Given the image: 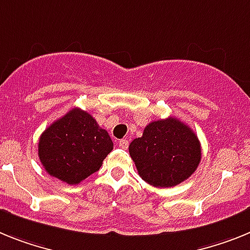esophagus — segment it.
Wrapping results in <instances>:
<instances>
[{
    "label": "esophagus",
    "mask_w": 250,
    "mask_h": 250,
    "mask_svg": "<svg viewBox=\"0 0 250 250\" xmlns=\"http://www.w3.org/2000/svg\"><path fill=\"white\" fill-rule=\"evenodd\" d=\"M118 145H119V147H121V148H123V149L128 148V141L127 140H121L118 142Z\"/></svg>",
    "instance_id": "1"
}]
</instances>
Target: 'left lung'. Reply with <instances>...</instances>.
I'll use <instances>...</instances> for the list:
<instances>
[{"instance_id": "8db88e82", "label": "left lung", "mask_w": 250, "mask_h": 250, "mask_svg": "<svg viewBox=\"0 0 250 250\" xmlns=\"http://www.w3.org/2000/svg\"><path fill=\"white\" fill-rule=\"evenodd\" d=\"M142 180L155 188H172L188 180L201 160L200 141L188 125L170 117L151 122L129 145Z\"/></svg>"}]
</instances>
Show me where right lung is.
I'll list each match as a JSON object with an SVG mask.
<instances>
[{
  "instance_id": "obj_1",
  "label": "right lung",
  "mask_w": 250,
  "mask_h": 250,
  "mask_svg": "<svg viewBox=\"0 0 250 250\" xmlns=\"http://www.w3.org/2000/svg\"><path fill=\"white\" fill-rule=\"evenodd\" d=\"M113 142L88 112L73 108L47 127L39 141V158L50 176L78 185L101 168Z\"/></svg>"
}]
</instances>
